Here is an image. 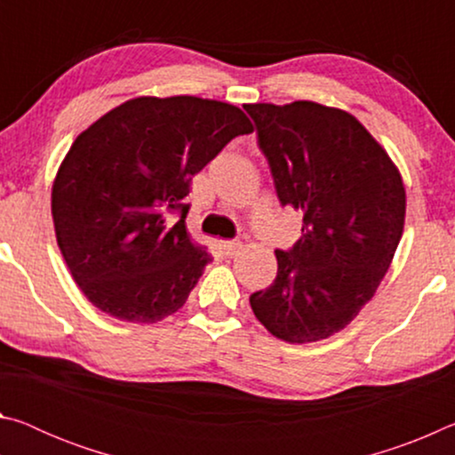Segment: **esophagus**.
<instances>
[{
    "label": "esophagus",
    "mask_w": 455,
    "mask_h": 455,
    "mask_svg": "<svg viewBox=\"0 0 455 455\" xmlns=\"http://www.w3.org/2000/svg\"><path fill=\"white\" fill-rule=\"evenodd\" d=\"M222 249H225V252L228 257H236L238 252L243 251V243H238V241H225L222 243Z\"/></svg>",
    "instance_id": "obj_1"
}]
</instances>
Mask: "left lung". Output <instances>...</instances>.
<instances>
[{
	"instance_id": "obj_1",
	"label": "left lung",
	"mask_w": 455,
	"mask_h": 455,
	"mask_svg": "<svg viewBox=\"0 0 455 455\" xmlns=\"http://www.w3.org/2000/svg\"><path fill=\"white\" fill-rule=\"evenodd\" d=\"M244 110L279 200L303 214L301 238L275 251L276 279L251 295V309L281 341H321L357 317L394 260L405 222L402 172L341 108L297 100Z\"/></svg>"
}]
</instances>
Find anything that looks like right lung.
Instances as JSON below:
<instances>
[{
  "mask_svg": "<svg viewBox=\"0 0 455 455\" xmlns=\"http://www.w3.org/2000/svg\"><path fill=\"white\" fill-rule=\"evenodd\" d=\"M251 132L233 104L140 96L78 134L52 184V219L61 257L92 305L148 325L187 303L212 260L184 225L190 180L235 136Z\"/></svg>",
  "mask_w": 455,
  "mask_h": 455,
  "instance_id": "right-lung-1",
  "label": "right lung"
}]
</instances>
